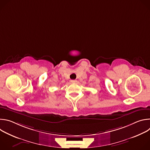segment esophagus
I'll list each match as a JSON object with an SVG mask.
<instances>
[{
	"mask_svg": "<svg viewBox=\"0 0 150 150\" xmlns=\"http://www.w3.org/2000/svg\"><path fill=\"white\" fill-rule=\"evenodd\" d=\"M71 82L72 83H76V82H77V81H76V80H71Z\"/></svg>",
	"mask_w": 150,
	"mask_h": 150,
	"instance_id": "esophagus-1",
	"label": "esophagus"
}]
</instances>
